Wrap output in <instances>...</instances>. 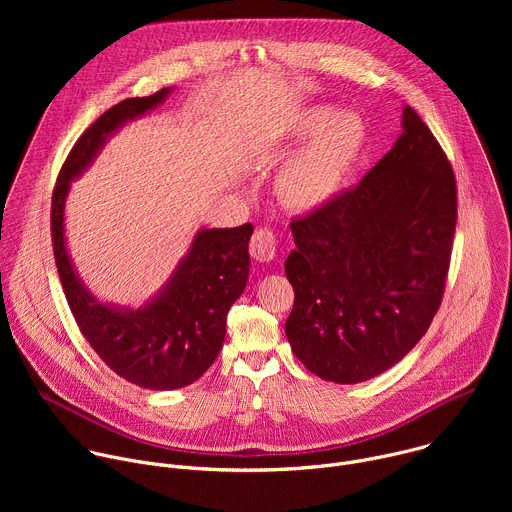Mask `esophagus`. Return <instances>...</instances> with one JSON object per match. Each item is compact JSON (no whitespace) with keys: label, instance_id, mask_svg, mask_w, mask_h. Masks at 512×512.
Here are the masks:
<instances>
[{"label":"esophagus","instance_id":"34e87169","mask_svg":"<svg viewBox=\"0 0 512 512\" xmlns=\"http://www.w3.org/2000/svg\"><path fill=\"white\" fill-rule=\"evenodd\" d=\"M249 251H251V257L261 261V263L271 261L275 257V253H277L275 233L271 229H257L253 233V237H251Z\"/></svg>","mask_w":512,"mask_h":512}]
</instances>
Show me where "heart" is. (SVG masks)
I'll list each match as a JSON object with an SVG mask.
<instances>
[{
  "mask_svg": "<svg viewBox=\"0 0 512 512\" xmlns=\"http://www.w3.org/2000/svg\"><path fill=\"white\" fill-rule=\"evenodd\" d=\"M312 134V141L285 164L277 180L283 202L298 210L322 206L344 186L367 139L356 115H338L330 107L308 109L291 129L294 139H306Z\"/></svg>",
  "mask_w": 512,
  "mask_h": 512,
  "instance_id": "b5f03b06",
  "label": "heart"
}]
</instances>
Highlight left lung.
<instances>
[{
    "label": "left lung",
    "mask_w": 512,
    "mask_h": 512,
    "mask_svg": "<svg viewBox=\"0 0 512 512\" xmlns=\"http://www.w3.org/2000/svg\"><path fill=\"white\" fill-rule=\"evenodd\" d=\"M403 133L358 186L291 221V350L354 385L397 364L440 310L458 221L452 164L407 105Z\"/></svg>",
    "instance_id": "left-lung-1"
}]
</instances>
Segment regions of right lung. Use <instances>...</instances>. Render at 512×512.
Wrapping results in <instances>:
<instances>
[{
    "instance_id": "add662e5",
    "label": "right lung",
    "mask_w": 512,
    "mask_h": 512,
    "mask_svg": "<svg viewBox=\"0 0 512 512\" xmlns=\"http://www.w3.org/2000/svg\"><path fill=\"white\" fill-rule=\"evenodd\" d=\"M168 93L162 89L150 97L125 99L105 111L72 145L50 208L54 259L79 330L113 373L152 391L194 383L221 352L227 314L247 285L253 225L198 231L160 294L139 310H127L101 304L79 279L64 241V202L70 182L95 160L107 137L158 107Z\"/></svg>"
}]
</instances>
